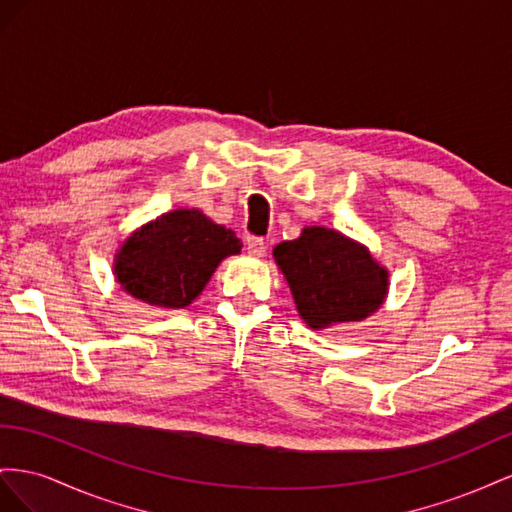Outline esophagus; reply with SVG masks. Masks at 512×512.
I'll list each match as a JSON object with an SVG mask.
<instances>
[{
	"instance_id": "34e87169",
	"label": "esophagus",
	"mask_w": 512,
	"mask_h": 512,
	"mask_svg": "<svg viewBox=\"0 0 512 512\" xmlns=\"http://www.w3.org/2000/svg\"><path fill=\"white\" fill-rule=\"evenodd\" d=\"M246 251H248V255H253V257H264L266 251H268V244L261 238H248L246 240Z\"/></svg>"
}]
</instances>
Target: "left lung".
Instances as JSON below:
<instances>
[{"label": "left lung", "mask_w": 512, "mask_h": 512, "mask_svg": "<svg viewBox=\"0 0 512 512\" xmlns=\"http://www.w3.org/2000/svg\"><path fill=\"white\" fill-rule=\"evenodd\" d=\"M274 259L298 313L315 330L369 317L386 298L388 272L367 248L332 229H302L298 240L274 248Z\"/></svg>", "instance_id": "8db88e82"}]
</instances>
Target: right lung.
<instances>
[{
	"label": "right lung",
	"mask_w": 512,
	"mask_h": 512,
	"mask_svg": "<svg viewBox=\"0 0 512 512\" xmlns=\"http://www.w3.org/2000/svg\"><path fill=\"white\" fill-rule=\"evenodd\" d=\"M231 229L199 210L167 212L130 236L115 261V276L130 296L165 309L191 304L216 266L240 253Z\"/></svg>",
	"instance_id": "1"
}]
</instances>
